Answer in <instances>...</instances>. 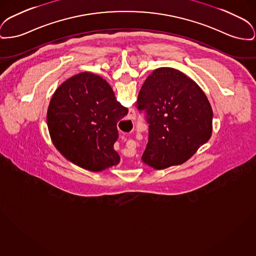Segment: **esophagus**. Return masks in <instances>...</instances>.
Returning <instances> with one entry per match:
<instances>
[{"mask_svg":"<svg viewBox=\"0 0 256 256\" xmlns=\"http://www.w3.org/2000/svg\"><path fill=\"white\" fill-rule=\"evenodd\" d=\"M128 119L130 120H136V112L134 109H130V113L128 115Z\"/></svg>","mask_w":256,"mask_h":256,"instance_id":"1","label":"esophagus"}]
</instances>
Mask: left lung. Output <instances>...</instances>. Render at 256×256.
Wrapping results in <instances>:
<instances>
[{"mask_svg":"<svg viewBox=\"0 0 256 256\" xmlns=\"http://www.w3.org/2000/svg\"><path fill=\"white\" fill-rule=\"evenodd\" d=\"M136 107L149 124L141 158L154 169L186 162L212 136L214 115L206 94L178 70H154L140 89Z\"/></svg>","mask_w":256,"mask_h":256,"instance_id":"obj_1","label":"left lung"}]
</instances>
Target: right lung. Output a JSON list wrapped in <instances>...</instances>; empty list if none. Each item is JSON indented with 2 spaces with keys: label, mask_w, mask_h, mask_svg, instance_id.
Segmentation results:
<instances>
[{
  "label": "right lung",
  "mask_w": 256,
  "mask_h": 256,
  "mask_svg": "<svg viewBox=\"0 0 256 256\" xmlns=\"http://www.w3.org/2000/svg\"><path fill=\"white\" fill-rule=\"evenodd\" d=\"M128 112L102 77L81 72L55 90L47 110L49 134L68 160L89 171H102L120 162L114 150L117 122Z\"/></svg>",
  "instance_id": "right-lung-1"
}]
</instances>
